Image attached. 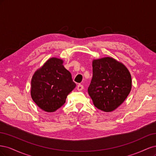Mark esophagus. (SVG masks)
Returning <instances> with one entry per match:
<instances>
[{"mask_svg":"<svg viewBox=\"0 0 156 156\" xmlns=\"http://www.w3.org/2000/svg\"><path fill=\"white\" fill-rule=\"evenodd\" d=\"M83 88H84V87L82 85V84H79L78 85H77V89L79 91H81L83 89Z\"/></svg>","mask_w":156,"mask_h":156,"instance_id":"obj_1","label":"esophagus"}]
</instances>
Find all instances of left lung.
<instances>
[{
    "instance_id": "8db88e82",
    "label": "left lung",
    "mask_w": 156,
    "mask_h": 156,
    "mask_svg": "<svg viewBox=\"0 0 156 156\" xmlns=\"http://www.w3.org/2000/svg\"><path fill=\"white\" fill-rule=\"evenodd\" d=\"M92 67L88 92L94 106L105 112L115 110L131 91L130 73L124 65L111 57L94 60Z\"/></svg>"
}]
</instances>
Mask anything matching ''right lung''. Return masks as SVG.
<instances>
[{"label":"right lung","mask_w":156,"mask_h":156,"mask_svg":"<svg viewBox=\"0 0 156 156\" xmlns=\"http://www.w3.org/2000/svg\"><path fill=\"white\" fill-rule=\"evenodd\" d=\"M62 60L52 58L37 70L31 81V96L42 110L51 112L62 107L76 84L62 65Z\"/></svg>","instance_id":"right-lung-1"}]
</instances>
